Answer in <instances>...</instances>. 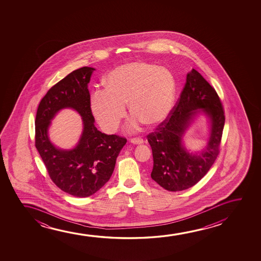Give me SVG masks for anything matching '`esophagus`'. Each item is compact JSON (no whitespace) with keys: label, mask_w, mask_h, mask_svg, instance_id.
<instances>
[{"label":"esophagus","mask_w":261,"mask_h":261,"mask_svg":"<svg viewBox=\"0 0 261 261\" xmlns=\"http://www.w3.org/2000/svg\"><path fill=\"white\" fill-rule=\"evenodd\" d=\"M130 142L134 144H143V140L142 138H132L130 140Z\"/></svg>","instance_id":"esophagus-1"}]
</instances>
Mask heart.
Returning a JSON list of instances; mask_svg holds the SVG:
<instances>
[{"instance_id":"b5f03b06","label":"heart","mask_w":261,"mask_h":261,"mask_svg":"<svg viewBox=\"0 0 261 261\" xmlns=\"http://www.w3.org/2000/svg\"><path fill=\"white\" fill-rule=\"evenodd\" d=\"M105 91L97 90L90 99V110L101 129L116 132L125 116V105L134 116L129 131L136 130L140 122L157 126L171 113L176 81L172 72L156 65L137 61L121 65L104 79Z\"/></svg>"}]
</instances>
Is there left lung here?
Segmentation results:
<instances>
[{
  "label": "left lung",
  "mask_w": 261,
  "mask_h": 261,
  "mask_svg": "<svg viewBox=\"0 0 261 261\" xmlns=\"http://www.w3.org/2000/svg\"><path fill=\"white\" fill-rule=\"evenodd\" d=\"M200 113L210 119L211 132L206 148L193 154L183 146L182 138L186 129ZM224 125L225 113L218 93L193 68L187 74L186 85L171 116L158 125L155 132L147 136L153 156L151 178L170 192L196 185L218 157Z\"/></svg>",
  "instance_id": "1"
}]
</instances>
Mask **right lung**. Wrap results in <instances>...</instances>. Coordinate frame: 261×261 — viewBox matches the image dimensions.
Returning a JSON list of instances; mask_svg holds the SVG:
<instances>
[{
    "instance_id": "obj_1",
    "label": "right lung",
    "mask_w": 261,
    "mask_h": 261,
    "mask_svg": "<svg viewBox=\"0 0 261 261\" xmlns=\"http://www.w3.org/2000/svg\"><path fill=\"white\" fill-rule=\"evenodd\" d=\"M94 70L83 67L68 74L47 92L36 112V147L50 179L65 193L80 198L93 195L110 180L126 143L124 137L108 136L94 125L88 90ZM63 108H72L83 118V135L70 150L54 147L47 136L51 120Z\"/></svg>"
}]
</instances>
